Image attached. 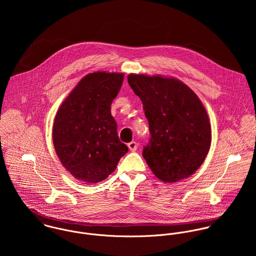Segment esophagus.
<instances>
[{
    "mask_svg": "<svg viewBox=\"0 0 256 256\" xmlns=\"http://www.w3.org/2000/svg\"><path fill=\"white\" fill-rule=\"evenodd\" d=\"M128 148H129V150H130L131 152H135V150H137V148H138V144H137L136 142L132 141V142H130V143L128 144Z\"/></svg>",
    "mask_w": 256,
    "mask_h": 256,
    "instance_id": "1",
    "label": "esophagus"
}]
</instances>
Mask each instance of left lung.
Listing matches in <instances>:
<instances>
[{"label": "left lung", "mask_w": 256, "mask_h": 256, "mask_svg": "<svg viewBox=\"0 0 256 256\" xmlns=\"http://www.w3.org/2000/svg\"><path fill=\"white\" fill-rule=\"evenodd\" d=\"M128 84L144 106L150 139L143 156L154 174L170 183L192 176L204 162L212 140L199 98L174 78L130 74Z\"/></svg>", "instance_id": "1"}]
</instances>
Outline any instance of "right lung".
<instances>
[{"instance_id":"add662e5","label":"right lung","mask_w":256,"mask_h":256,"mask_svg":"<svg viewBox=\"0 0 256 256\" xmlns=\"http://www.w3.org/2000/svg\"><path fill=\"white\" fill-rule=\"evenodd\" d=\"M124 74L84 76L56 113L53 144L63 166L78 180L98 183L111 174L128 148L120 142L110 106Z\"/></svg>"}]
</instances>
